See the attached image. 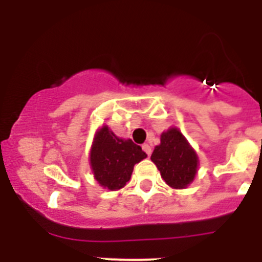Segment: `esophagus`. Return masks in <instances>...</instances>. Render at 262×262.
I'll list each match as a JSON object with an SVG mask.
<instances>
[{
	"label": "esophagus",
	"instance_id": "esophagus-1",
	"mask_svg": "<svg viewBox=\"0 0 262 262\" xmlns=\"http://www.w3.org/2000/svg\"><path fill=\"white\" fill-rule=\"evenodd\" d=\"M143 151L145 152V154L148 155V156H151V154H152V147L149 144H147V143H145V144H143Z\"/></svg>",
	"mask_w": 262,
	"mask_h": 262
}]
</instances>
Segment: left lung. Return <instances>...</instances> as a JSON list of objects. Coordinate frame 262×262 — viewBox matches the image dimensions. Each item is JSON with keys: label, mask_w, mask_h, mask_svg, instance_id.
Returning a JSON list of instances; mask_svg holds the SVG:
<instances>
[{"label": "left lung", "mask_w": 262, "mask_h": 262, "mask_svg": "<svg viewBox=\"0 0 262 262\" xmlns=\"http://www.w3.org/2000/svg\"><path fill=\"white\" fill-rule=\"evenodd\" d=\"M151 160L164 181L173 189H185L193 182L198 169V156L177 128L161 134Z\"/></svg>", "instance_id": "left-lung-1"}]
</instances>
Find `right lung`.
Returning <instances> with one entry per match:
<instances>
[{
  "label": "right lung",
  "mask_w": 262,
  "mask_h": 262,
  "mask_svg": "<svg viewBox=\"0 0 262 262\" xmlns=\"http://www.w3.org/2000/svg\"><path fill=\"white\" fill-rule=\"evenodd\" d=\"M140 145L131 139H120L102 126L96 133L90 151V166L98 184L108 190H119L129 181L134 165L145 159Z\"/></svg>",
  "instance_id": "1"
}]
</instances>
